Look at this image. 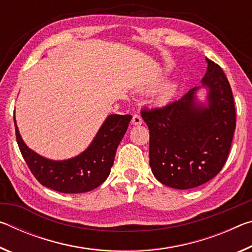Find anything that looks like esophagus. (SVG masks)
I'll return each instance as SVG.
<instances>
[{"mask_svg":"<svg viewBox=\"0 0 252 252\" xmlns=\"http://www.w3.org/2000/svg\"><path fill=\"white\" fill-rule=\"evenodd\" d=\"M142 122H143L142 118H141V116H139V114H134L133 118H132V125L140 126V125H142Z\"/></svg>","mask_w":252,"mask_h":252,"instance_id":"esophagus-1","label":"esophagus"}]
</instances>
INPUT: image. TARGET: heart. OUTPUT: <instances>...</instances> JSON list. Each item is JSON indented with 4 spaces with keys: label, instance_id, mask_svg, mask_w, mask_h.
I'll use <instances>...</instances> for the list:
<instances>
[{
    "label": "heart",
    "instance_id": "obj_1",
    "mask_svg": "<svg viewBox=\"0 0 252 252\" xmlns=\"http://www.w3.org/2000/svg\"><path fill=\"white\" fill-rule=\"evenodd\" d=\"M177 92V85L176 84H171V85H168V87H165L163 90L160 92V95H159V100L162 102H167L169 100H171L172 97L174 96Z\"/></svg>",
    "mask_w": 252,
    "mask_h": 252
}]
</instances>
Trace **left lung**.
I'll use <instances>...</instances> for the list:
<instances>
[{"label":"left lung","instance_id":"1","mask_svg":"<svg viewBox=\"0 0 252 252\" xmlns=\"http://www.w3.org/2000/svg\"><path fill=\"white\" fill-rule=\"evenodd\" d=\"M202 84L208 106L195 102L199 88L160 108H143L150 130L149 158L153 176L174 189H191L211 180L227 161L236 129L232 90L222 69L207 59Z\"/></svg>","mask_w":252,"mask_h":252}]
</instances>
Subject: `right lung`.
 Returning <instances> with one entry per match:
<instances>
[{
  "label": "right lung",
  "instance_id": "1",
  "mask_svg": "<svg viewBox=\"0 0 252 252\" xmlns=\"http://www.w3.org/2000/svg\"><path fill=\"white\" fill-rule=\"evenodd\" d=\"M131 119L130 114L108 117L90 147L78 157L64 161L45 159L29 149L14 120L16 141L30 171L42 186L63 193H83L95 189L109 177L118 146Z\"/></svg>",
  "mask_w": 252,
  "mask_h": 252
}]
</instances>
